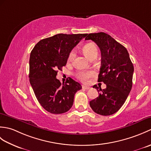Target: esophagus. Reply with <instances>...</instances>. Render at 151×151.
<instances>
[{
    "mask_svg": "<svg viewBox=\"0 0 151 151\" xmlns=\"http://www.w3.org/2000/svg\"><path fill=\"white\" fill-rule=\"evenodd\" d=\"M82 89H86V90H88V89H90V88L88 87V86H82Z\"/></svg>",
    "mask_w": 151,
    "mask_h": 151,
    "instance_id": "esophagus-1",
    "label": "esophagus"
}]
</instances>
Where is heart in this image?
<instances>
[{
    "label": "heart",
    "instance_id": "b5f03b06",
    "mask_svg": "<svg viewBox=\"0 0 151 151\" xmlns=\"http://www.w3.org/2000/svg\"><path fill=\"white\" fill-rule=\"evenodd\" d=\"M82 52L84 55L89 60L96 58L98 54V49L94 43H88L82 48ZM76 52L75 50L70 51L68 56V61L72 62L75 56ZM95 75L93 70H79L76 73V76L82 82H87L91 76Z\"/></svg>",
    "mask_w": 151,
    "mask_h": 151
}]
</instances>
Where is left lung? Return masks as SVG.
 <instances>
[{
	"instance_id": "obj_1",
	"label": "left lung",
	"mask_w": 151,
	"mask_h": 151,
	"mask_svg": "<svg viewBox=\"0 0 151 151\" xmlns=\"http://www.w3.org/2000/svg\"><path fill=\"white\" fill-rule=\"evenodd\" d=\"M86 40H91L97 45L101 52V66L98 82H102L106 88L97 85L93 88L99 91V97L89 102L95 113L110 115L121 108L132 87L134 66L126 48L104 32L89 34Z\"/></svg>"
}]
</instances>
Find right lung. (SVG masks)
I'll return each instance as SVG.
<instances>
[{
    "mask_svg": "<svg viewBox=\"0 0 151 151\" xmlns=\"http://www.w3.org/2000/svg\"><path fill=\"white\" fill-rule=\"evenodd\" d=\"M88 34H58L40 41L32 50L29 78L35 95L45 110L54 114L69 111L81 85L73 79L61 84L56 78L70 51Z\"/></svg>",
    "mask_w": 151,
    "mask_h": 151,
    "instance_id": "obj_1",
    "label": "right lung"
}]
</instances>
